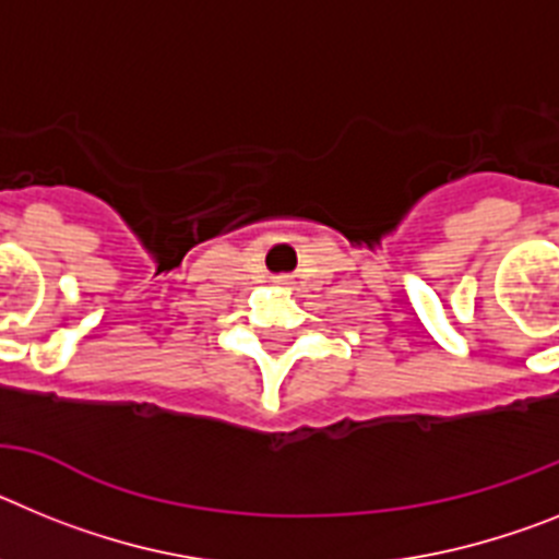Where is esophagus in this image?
<instances>
[{"label": "esophagus", "instance_id": "obj_1", "mask_svg": "<svg viewBox=\"0 0 559 559\" xmlns=\"http://www.w3.org/2000/svg\"><path fill=\"white\" fill-rule=\"evenodd\" d=\"M278 284H286V278H278Z\"/></svg>", "mask_w": 559, "mask_h": 559}]
</instances>
